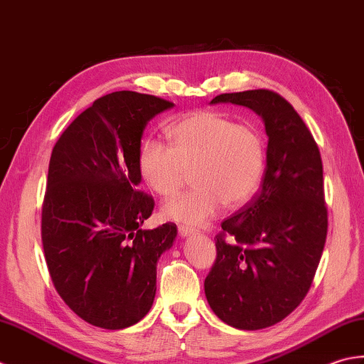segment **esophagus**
I'll list each match as a JSON object with an SVG mask.
<instances>
[{
    "instance_id": "1",
    "label": "esophagus",
    "mask_w": 364,
    "mask_h": 364,
    "mask_svg": "<svg viewBox=\"0 0 364 364\" xmlns=\"http://www.w3.org/2000/svg\"><path fill=\"white\" fill-rule=\"evenodd\" d=\"M177 231H179V235L181 237H188V235H193L195 234L196 231L193 228H190V226H183V225H181L179 228H177Z\"/></svg>"
}]
</instances>
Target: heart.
Segmentation results:
<instances>
[{"label":"heart","mask_w":364,"mask_h":364,"mask_svg":"<svg viewBox=\"0 0 364 364\" xmlns=\"http://www.w3.org/2000/svg\"><path fill=\"white\" fill-rule=\"evenodd\" d=\"M168 146L146 138L138 151L141 179L154 193L171 198L187 171L195 188L163 205V217L190 226L209 221L223 204H247L261 187L267 143L261 129L215 111H196L168 125Z\"/></svg>","instance_id":"heart-1"}]
</instances>
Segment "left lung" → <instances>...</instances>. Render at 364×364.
Wrapping results in <instances>:
<instances>
[{
	"label": "left lung",
	"instance_id": "obj_1",
	"mask_svg": "<svg viewBox=\"0 0 364 364\" xmlns=\"http://www.w3.org/2000/svg\"><path fill=\"white\" fill-rule=\"evenodd\" d=\"M262 117L269 146L262 190L221 223L204 281L212 311L240 330L283 321L305 299L327 240L322 159L306 124L270 89L220 94Z\"/></svg>",
	"mask_w": 364,
	"mask_h": 364
}]
</instances>
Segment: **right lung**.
Returning a JSON list of instances; mask_svg holds the SVG:
<instances>
[{"mask_svg": "<svg viewBox=\"0 0 364 364\" xmlns=\"http://www.w3.org/2000/svg\"><path fill=\"white\" fill-rule=\"evenodd\" d=\"M173 102L116 91L78 114L51 151L42 204V245L59 296L87 323L121 330L154 303L157 261L174 223L141 229L154 198L138 190L146 124Z\"/></svg>", "mask_w": 364, "mask_h": 364, "instance_id": "1", "label": "right lung"}]
</instances>
